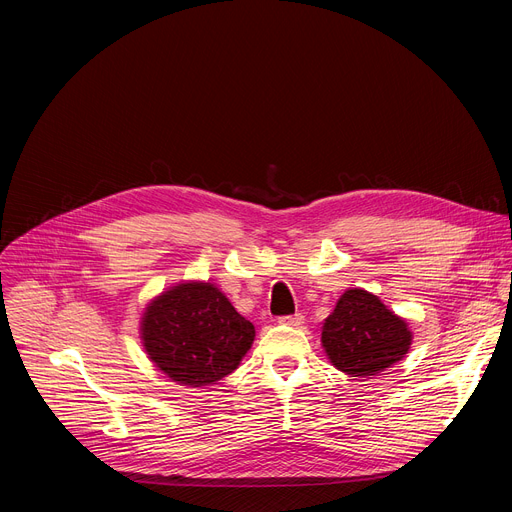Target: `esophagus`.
<instances>
[{
	"label": "esophagus",
	"mask_w": 512,
	"mask_h": 512,
	"mask_svg": "<svg viewBox=\"0 0 512 512\" xmlns=\"http://www.w3.org/2000/svg\"><path fill=\"white\" fill-rule=\"evenodd\" d=\"M279 324L283 326H294V328H300L304 324V316L302 314H294V316H283L279 318Z\"/></svg>",
	"instance_id": "esophagus-1"
}]
</instances>
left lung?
Masks as SVG:
<instances>
[{
    "mask_svg": "<svg viewBox=\"0 0 512 512\" xmlns=\"http://www.w3.org/2000/svg\"><path fill=\"white\" fill-rule=\"evenodd\" d=\"M413 342L405 318L389 310L379 296L348 287L322 324V348L334 369L373 379L403 360Z\"/></svg>",
    "mask_w": 512,
    "mask_h": 512,
    "instance_id": "obj_1",
    "label": "left lung"
}]
</instances>
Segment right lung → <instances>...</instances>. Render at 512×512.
<instances>
[{
    "label": "right lung",
    "instance_id": "add662e5",
    "mask_svg": "<svg viewBox=\"0 0 512 512\" xmlns=\"http://www.w3.org/2000/svg\"><path fill=\"white\" fill-rule=\"evenodd\" d=\"M139 338L154 367L170 381L206 387L239 369L255 328L214 283L190 279L150 300Z\"/></svg>",
    "mask_w": 512,
    "mask_h": 512
}]
</instances>
